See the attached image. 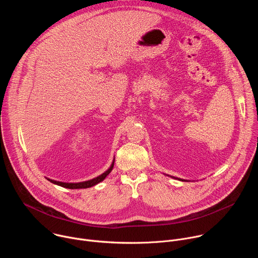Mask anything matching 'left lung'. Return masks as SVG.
Returning a JSON list of instances; mask_svg holds the SVG:
<instances>
[{
  "mask_svg": "<svg viewBox=\"0 0 258 258\" xmlns=\"http://www.w3.org/2000/svg\"><path fill=\"white\" fill-rule=\"evenodd\" d=\"M166 175H168V174H166ZM168 176H170V177H172V178H176V179H179V180H181V181H187V179H182V178H178V177H174V176H171V175H168Z\"/></svg>",
  "mask_w": 258,
  "mask_h": 258,
  "instance_id": "1",
  "label": "left lung"
}]
</instances>
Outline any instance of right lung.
Returning <instances> with one entry per match:
<instances>
[{"label":"right lung","instance_id":"1","mask_svg":"<svg viewBox=\"0 0 258 258\" xmlns=\"http://www.w3.org/2000/svg\"><path fill=\"white\" fill-rule=\"evenodd\" d=\"M114 160L112 161L111 165H110V167L105 171L103 172L102 174L92 178V179H89V180H85V181H81V182H64V181H59V180H55V179H51V178H48L46 177L48 180H50L51 182L55 183V185H58L60 187H63V188H67V189H87V188H91L95 185H97V183L101 182L102 180H104V178L111 172L113 166H114Z\"/></svg>","mask_w":258,"mask_h":258}]
</instances>
